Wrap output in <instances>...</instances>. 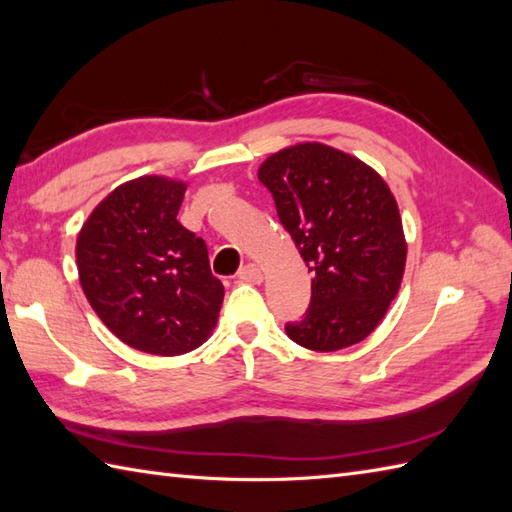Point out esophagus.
Returning <instances> with one entry per match:
<instances>
[{
	"instance_id": "34e87169",
	"label": "esophagus",
	"mask_w": 512,
	"mask_h": 512,
	"mask_svg": "<svg viewBox=\"0 0 512 512\" xmlns=\"http://www.w3.org/2000/svg\"><path fill=\"white\" fill-rule=\"evenodd\" d=\"M236 278H239L241 282H252V284H258L260 280H263V271H260L258 265H245L239 269V273H236Z\"/></svg>"
}]
</instances>
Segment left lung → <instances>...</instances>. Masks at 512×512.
Listing matches in <instances>:
<instances>
[{
  "label": "left lung",
  "instance_id": "1",
  "mask_svg": "<svg viewBox=\"0 0 512 512\" xmlns=\"http://www.w3.org/2000/svg\"><path fill=\"white\" fill-rule=\"evenodd\" d=\"M258 180L315 276L304 317L284 326L289 339L315 352L360 343L404 276L406 241L389 186L365 162L321 143L269 156Z\"/></svg>",
  "mask_w": 512,
  "mask_h": 512
}]
</instances>
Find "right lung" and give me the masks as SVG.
I'll list each match as a JSON object with an SVG mask.
<instances>
[{
	"label": "right lung",
	"instance_id": "1",
	"mask_svg": "<svg viewBox=\"0 0 512 512\" xmlns=\"http://www.w3.org/2000/svg\"><path fill=\"white\" fill-rule=\"evenodd\" d=\"M184 191L160 176L121 184L86 219L76 245L97 317L126 345L156 356L202 345L223 302L204 239L176 219Z\"/></svg>",
	"mask_w": 512,
	"mask_h": 512
}]
</instances>
